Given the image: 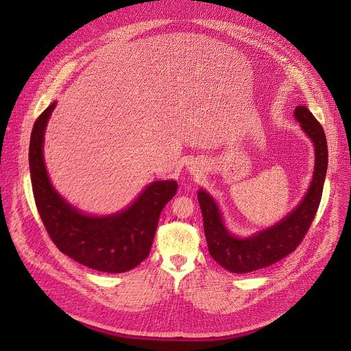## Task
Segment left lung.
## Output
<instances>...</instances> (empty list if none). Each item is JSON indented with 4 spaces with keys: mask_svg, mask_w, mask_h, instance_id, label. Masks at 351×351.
<instances>
[{
    "mask_svg": "<svg viewBox=\"0 0 351 351\" xmlns=\"http://www.w3.org/2000/svg\"><path fill=\"white\" fill-rule=\"evenodd\" d=\"M294 118L314 143L315 168L311 184L302 203L280 222L254 236L237 237L225 228L215 199L203 189L197 193L198 204L203 213L208 252L221 267L230 272L247 274L280 261L302 243L314 221L328 169V144L321 123L307 107H295Z\"/></svg>",
    "mask_w": 351,
    "mask_h": 351,
    "instance_id": "obj_1",
    "label": "left lung"
}]
</instances>
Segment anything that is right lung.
<instances>
[{
	"mask_svg": "<svg viewBox=\"0 0 351 351\" xmlns=\"http://www.w3.org/2000/svg\"><path fill=\"white\" fill-rule=\"evenodd\" d=\"M56 106L53 103L43 111L30 136V178L41 221L60 252L76 263L101 272H128L148 257L161 211L176 194L178 183H149L133 204L114 215L80 213L53 187L44 164V132Z\"/></svg>",
	"mask_w": 351,
	"mask_h": 351,
	"instance_id": "1",
	"label": "right lung"
}]
</instances>
